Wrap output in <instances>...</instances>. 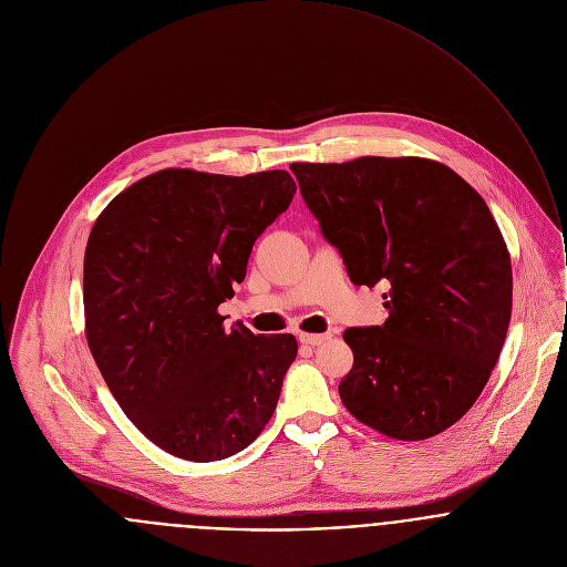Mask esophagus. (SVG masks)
I'll use <instances>...</instances> for the list:
<instances>
[{
  "mask_svg": "<svg viewBox=\"0 0 567 567\" xmlns=\"http://www.w3.org/2000/svg\"><path fill=\"white\" fill-rule=\"evenodd\" d=\"M328 339H330V334H299V341H301L303 346H312V348L326 343Z\"/></svg>",
  "mask_w": 567,
  "mask_h": 567,
  "instance_id": "34e87169",
  "label": "esophagus"
}]
</instances>
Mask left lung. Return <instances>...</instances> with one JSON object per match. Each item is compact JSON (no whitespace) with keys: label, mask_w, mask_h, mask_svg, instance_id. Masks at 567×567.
Instances as JSON below:
<instances>
[{"label":"left lung","mask_w":567,"mask_h":567,"mask_svg":"<svg viewBox=\"0 0 567 567\" xmlns=\"http://www.w3.org/2000/svg\"><path fill=\"white\" fill-rule=\"evenodd\" d=\"M290 169L352 284L389 286L386 321L343 332V404L395 440L442 433L480 398L511 323V255L486 202L426 158Z\"/></svg>","instance_id":"left-lung-1"}]
</instances>
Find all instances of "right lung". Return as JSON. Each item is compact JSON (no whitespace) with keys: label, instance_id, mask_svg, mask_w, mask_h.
<instances>
[{"label":"right lung","instance_id":"obj_1","mask_svg":"<svg viewBox=\"0 0 567 567\" xmlns=\"http://www.w3.org/2000/svg\"><path fill=\"white\" fill-rule=\"evenodd\" d=\"M295 190L281 169L241 178L163 169L118 193L92 226L90 352L125 415L176 457L239 453L277 406L297 339L241 323L224 330L217 306Z\"/></svg>","mask_w":567,"mask_h":567}]
</instances>
